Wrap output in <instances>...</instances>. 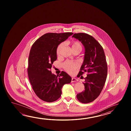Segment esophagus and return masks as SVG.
<instances>
[{
  "mask_svg": "<svg viewBox=\"0 0 131 131\" xmlns=\"http://www.w3.org/2000/svg\"><path fill=\"white\" fill-rule=\"evenodd\" d=\"M78 81L77 79L74 78H72V81H71L72 82H75V81Z\"/></svg>",
  "mask_w": 131,
  "mask_h": 131,
  "instance_id": "1",
  "label": "esophagus"
}]
</instances>
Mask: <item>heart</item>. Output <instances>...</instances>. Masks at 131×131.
Listing matches in <instances>:
<instances>
[{"mask_svg":"<svg viewBox=\"0 0 131 131\" xmlns=\"http://www.w3.org/2000/svg\"><path fill=\"white\" fill-rule=\"evenodd\" d=\"M69 43L71 46V48L72 49L73 51H81V50L82 49V45L81 42L78 41L73 40L71 42H70ZM64 44L63 43H61L58 45L56 50V53H57V56H59L60 55L62 51L64 49ZM63 67L64 70H66L67 72L69 73L70 74H73L75 73L76 70L78 69L79 67V64L77 62L67 61L65 62L63 64Z\"/></svg>","mask_w":131,"mask_h":131,"instance_id":"obj_1","label":"heart"}]
</instances>
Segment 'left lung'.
Returning a JSON list of instances; mask_svg holds the SVG:
<instances>
[{"label":"left lung","mask_w":131,"mask_h":131,"mask_svg":"<svg viewBox=\"0 0 131 131\" xmlns=\"http://www.w3.org/2000/svg\"><path fill=\"white\" fill-rule=\"evenodd\" d=\"M72 37L81 41L85 48L83 63L77 77L87 72L83 83L85 90L76 96L81 103H89L98 97L106 81L108 67L105 53L99 42L89 34L75 33Z\"/></svg>","instance_id":"1"}]
</instances>
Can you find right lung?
<instances>
[{
  "label": "right lung",
  "instance_id": "obj_1",
  "mask_svg": "<svg viewBox=\"0 0 131 131\" xmlns=\"http://www.w3.org/2000/svg\"><path fill=\"white\" fill-rule=\"evenodd\" d=\"M72 34V32L45 34L31 47L27 69L28 78L34 91L43 101L51 103L59 99L63 85L72 81L66 72L62 71L58 77L51 73V68L57 59L58 45Z\"/></svg>",
  "mask_w": 131,
  "mask_h": 131
}]
</instances>
